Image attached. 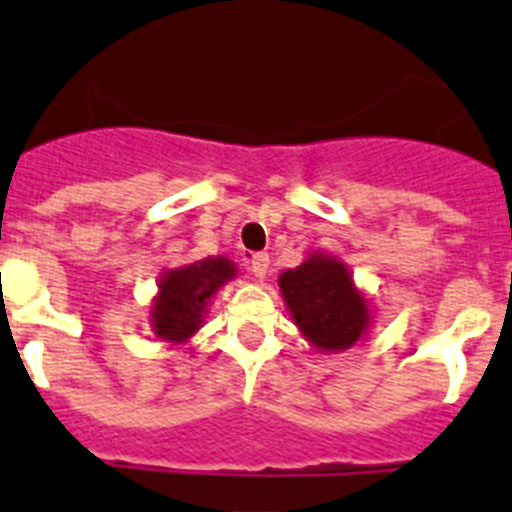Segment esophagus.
Listing matches in <instances>:
<instances>
[{
  "label": "esophagus",
  "instance_id": "34e87169",
  "mask_svg": "<svg viewBox=\"0 0 512 512\" xmlns=\"http://www.w3.org/2000/svg\"><path fill=\"white\" fill-rule=\"evenodd\" d=\"M248 264H251L253 274L264 276L266 271H269V253H264V251L251 253V259H248Z\"/></svg>",
  "mask_w": 512,
  "mask_h": 512
}]
</instances>
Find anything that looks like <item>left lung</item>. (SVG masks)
I'll use <instances>...</instances> for the list:
<instances>
[{"mask_svg": "<svg viewBox=\"0 0 512 512\" xmlns=\"http://www.w3.org/2000/svg\"><path fill=\"white\" fill-rule=\"evenodd\" d=\"M279 286L296 326L324 352L349 349L367 329V301L352 286L342 261L332 256H311L294 271H284Z\"/></svg>", "mask_w": 512, "mask_h": 512, "instance_id": "obj_1", "label": "left lung"}]
</instances>
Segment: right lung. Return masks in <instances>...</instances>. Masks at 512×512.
<instances>
[{
	"label": "right lung",
	"mask_w": 512,
	"mask_h": 512,
	"mask_svg": "<svg viewBox=\"0 0 512 512\" xmlns=\"http://www.w3.org/2000/svg\"><path fill=\"white\" fill-rule=\"evenodd\" d=\"M236 276L228 259H203L183 269L168 271L160 281V294L153 306L155 334L168 342H186L198 326L218 286Z\"/></svg>",
	"instance_id": "1"
}]
</instances>
